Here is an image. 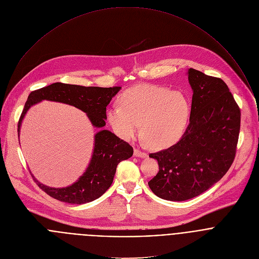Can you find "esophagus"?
Listing matches in <instances>:
<instances>
[{
    "instance_id": "34e87169",
    "label": "esophagus",
    "mask_w": 259,
    "mask_h": 259,
    "mask_svg": "<svg viewBox=\"0 0 259 259\" xmlns=\"http://www.w3.org/2000/svg\"><path fill=\"white\" fill-rule=\"evenodd\" d=\"M134 156H135V157H139V158H146V157H147V154L136 149V150L134 151Z\"/></svg>"
}]
</instances>
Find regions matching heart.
Masks as SVG:
<instances>
[{
  "label": "heart",
  "mask_w": 259,
  "mask_h": 259,
  "mask_svg": "<svg viewBox=\"0 0 259 259\" xmlns=\"http://www.w3.org/2000/svg\"><path fill=\"white\" fill-rule=\"evenodd\" d=\"M119 103L106 110V118L124 141L133 140L142 124L145 142L166 148L180 140L188 123L189 101L179 90L140 84L121 93Z\"/></svg>",
  "instance_id": "heart-1"
}]
</instances>
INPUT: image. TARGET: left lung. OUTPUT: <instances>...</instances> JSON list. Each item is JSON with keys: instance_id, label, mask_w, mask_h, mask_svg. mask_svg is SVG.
Returning <instances> with one entry per match:
<instances>
[{"instance_id": "1", "label": "left lung", "mask_w": 259, "mask_h": 259, "mask_svg": "<svg viewBox=\"0 0 259 259\" xmlns=\"http://www.w3.org/2000/svg\"><path fill=\"white\" fill-rule=\"evenodd\" d=\"M186 74L193 92L189 124L177 144L149 155L159 172L148 184L172 201L201 194L227 173L240 132V109L226 83L194 69Z\"/></svg>"}]
</instances>
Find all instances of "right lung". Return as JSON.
Here are the masks:
<instances>
[{
	"label": "right lung",
	"instance_id": "right-lung-1",
	"mask_svg": "<svg viewBox=\"0 0 259 259\" xmlns=\"http://www.w3.org/2000/svg\"><path fill=\"white\" fill-rule=\"evenodd\" d=\"M121 87H85L54 83L29 94L18 123L20 128L27 111L35 104L48 100L75 106L85 112L91 124L100 128L94 136V148L85 172L71 185L51 187L39 182L32 174L36 184L52 197L73 204H83L100 197L111 185L116 167L122 160L133 156L134 149L108 130H103L106 119V106Z\"/></svg>",
	"mask_w": 259,
	"mask_h": 259
}]
</instances>
